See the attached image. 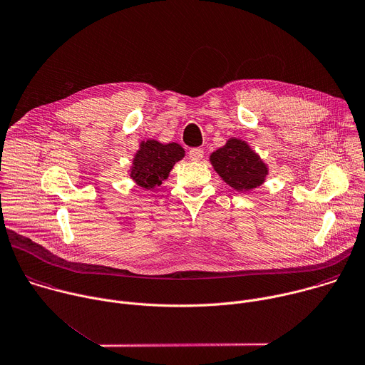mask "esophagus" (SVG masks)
<instances>
[{
    "label": "esophagus",
    "instance_id": "1",
    "mask_svg": "<svg viewBox=\"0 0 365 365\" xmlns=\"http://www.w3.org/2000/svg\"><path fill=\"white\" fill-rule=\"evenodd\" d=\"M202 158H203V149H200V148L190 149V152H189V159L190 160L199 162V160H202Z\"/></svg>",
    "mask_w": 365,
    "mask_h": 365
}]
</instances>
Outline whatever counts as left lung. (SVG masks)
Returning a JSON list of instances; mask_svg holds the SVG:
<instances>
[{
  "label": "left lung",
  "mask_w": 365,
  "mask_h": 365,
  "mask_svg": "<svg viewBox=\"0 0 365 365\" xmlns=\"http://www.w3.org/2000/svg\"><path fill=\"white\" fill-rule=\"evenodd\" d=\"M209 160L220 179L237 192H250L262 186L269 173L261 156L248 142L237 138L227 139L209 156Z\"/></svg>",
  "instance_id": "1"
}]
</instances>
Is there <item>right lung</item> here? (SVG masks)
Listing matches in <instances>:
<instances>
[{
    "instance_id": "right-lung-1",
    "label": "right lung",
    "mask_w": 365,
    "mask_h": 365,
    "mask_svg": "<svg viewBox=\"0 0 365 365\" xmlns=\"http://www.w3.org/2000/svg\"><path fill=\"white\" fill-rule=\"evenodd\" d=\"M183 158L185 149L179 143H160L156 139L142 140L128 172L138 186L152 190L169 178L173 166Z\"/></svg>"
}]
</instances>
